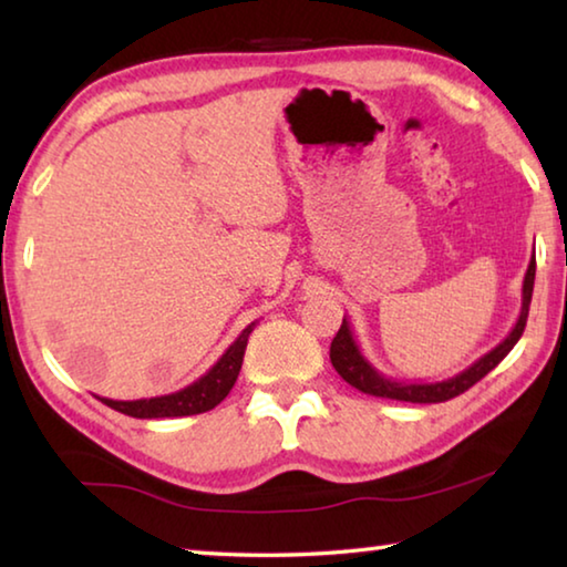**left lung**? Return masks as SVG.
Returning <instances> with one entry per match:
<instances>
[{"label": "left lung", "mask_w": 567, "mask_h": 567, "mask_svg": "<svg viewBox=\"0 0 567 567\" xmlns=\"http://www.w3.org/2000/svg\"><path fill=\"white\" fill-rule=\"evenodd\" d=\"M533 285H535V255L530 265H527V272L523 280V305L513 330L507 332V338L501 344H495L491 352H485L483 358L475 360L470 368L457 372L453 378L437 380V382H400V380L385 378L380 370L372 368V362L362 354L348 318L342 320L340 330L330 344L332 368L340 372V378L344 382H350L352 388H358L360 392H364V395L402 400V402H445L450 398L463 395V392L473 388L477 380H483L487 372H491L495 364L515 348V342L520 340L527 322V310H530V300H533Z\"/></svg>", "instance_id": "8db88e82"}]
</instances>
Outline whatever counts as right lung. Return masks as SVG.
<instances>
[{
    "label": "right lung",
    "instance_id": "obj_1",
    "mask_svg": "<svg viewBox=\"0 0 567 567\" xmlns=\"http://www.w3.org/2000/svg\"><path fill=\"white\" fill-rule=\"evenodd\" d=\"M255 324L257 322L247 324V328L239 332V338L223 352V358H219L203 378L195 380L187 388L169 392V395H159V398H142V400L100 398V400L107 408L122 412V415L140 417V420L185 417V415H199V412L213 410L229 395V390L235 385L239 368H243L247 338L249 332L255 330Z\"/></svg>",
    "mask_w": 567,
    "mask_h": 567
}]
</instances>
